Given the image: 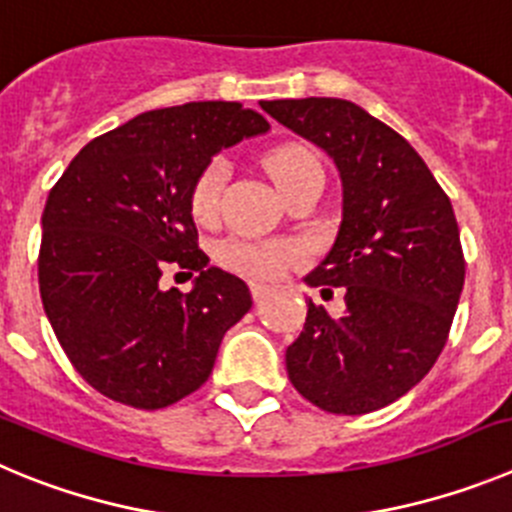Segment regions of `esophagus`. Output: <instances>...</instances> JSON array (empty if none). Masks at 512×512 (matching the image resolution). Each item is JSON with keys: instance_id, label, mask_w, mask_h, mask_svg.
Returning a JSON list of instances; mask_svg holds the SVG:
<instances>
[{"instance_id": "1", "label": "esophagus", "mask_w": 512, "mask_h": 512, "mask_svg": "<svg viewBox=\"0 0 512 512\" xmlns=\"http://www.w3.org/2000/svg\"><path fill=\"white\" fill-rule=\"evenodd\" d=\"M250 290H252V298H255V303L265 301L267 293H270V288H267V285H262V283H252Z\"/></svg>"}]
</instances>
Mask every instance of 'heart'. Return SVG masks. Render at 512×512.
Here are the masks:
<instances>
[{
    "mask_svg": "<svg viewBox=\"0 0 512 512\" xmlns=\"http://www.w3.org/2000/svg\"><path fill=\"white\" fill-rule=\"evenodd\" d=\"M316 163L311 153H306L303 147L285 145L278 147L270 158H267V170L273 176L275 186L283 191L293 178L301 173L306 165ZM227 181V163L224 160H214L206 165V170L196 178L191 191V211L196 219L209 222L214 219L216 209H219V199H222V188ZM216 257L227 270L237 275H245L252 280H273L285 270L293 257H296V247L285 245V242H255V239H229L222 242Z\"/></svg>",
    "mask_w": 512,
    "mask_h": 512,
    "instance_id": "b5f03b06",
    "label": "heart"
}]
</instances>
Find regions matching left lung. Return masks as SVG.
Segmentation results:
<instances>
[{"label": "left lung", "mask_w": 512, "mask_h": 512, "mask_svg": "<svg viewBox=\"0 0 512 512\" xmlns=\"http://www.w3.org/2000/svg\"><path fill=\"white\" fill-rule=\"evenodd\" d=\"M270 117L321 147L339 170L342 222L306 285L344 290V313L308 301L285 349L293 388L329 413L385 408L434 367L464 285L451 201L421 155L347 99L262 101Z\"/></svg>", "instance_id": "left-lung-1"}]
</instances>
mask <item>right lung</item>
<instances>
[{
    "label": "right lung",
    "mask_w": 512,
    "mask_h": 512,
    "mask_svg": "<svg viewBox=\"0 0 512 512\" xmlns=\"http://www.w3.org/2000/svg\"><path fill=\"white\" fill-rule=\"evenodd\" d=\"M267 130L237 101L155 109L91 140L48 193L40 298L63 352L101 395L155 411L209 380L252 296L196 245L191 191L216 153ZM173 264L200 273L188 294L159 285Z\"/></svg>",
    "instance_id": "1"
}]
</instances>
